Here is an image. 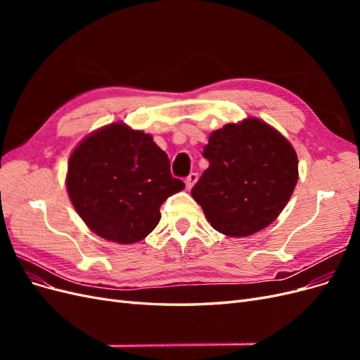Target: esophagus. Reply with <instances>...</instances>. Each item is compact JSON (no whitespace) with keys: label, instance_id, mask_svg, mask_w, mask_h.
Segmentation results:
<instances>
[{"label":"esophagus","instance_id":"esophagus-1","mask_svg":"<svg viewBox=\"0 0 360 360\" xmlns=\"http://www.w3.org/2000/svg\"><path fill=\"white\" fill-rule=\"evenodd\" d=\"M197 180H198V174H195V172L189 174V177H188L186 180H184V183H186V189L191 191V189L193 188V184L197 183Z\"/></svg>","mask_w":360,"mask_h":360}]
</instances>
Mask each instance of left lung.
<instances>
[{
  "label": "left lung",
  "instance_id": "left-lung-1",
  "mask_svg": "<svg viewBox=\"0 0 360 360\" xmlns=\"http://www.w3.org/2000/svg\"><path fill=\"white\" fill-rule=\"evenodd\" d=\"M202 156L209 168L192 188V198L214 230L230 237H248L269 226L299 179L290 141L255 117L214 130Z\"/></svg>",
  "mask_w": 360,
  "mask_h": 360
}]
</instances>
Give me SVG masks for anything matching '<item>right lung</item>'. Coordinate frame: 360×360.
<instances>
[{
  "mask_svg": "<svg viewBox=\"0 0 360 360\" xmlns=\"http://www.w3.org/2000/svg\"><path fill=\"white\" fill-rule=\"evenodd\" d=\"M66 189L81 219L105 240L141 242L160 221V205L184 183L153 136L123 122L85 136L72 151Z\"/></svg>",
  "mask_w": 360,
  "mask_h": 360,
  "instance_id": "obj_1",
  "label": "right lung"
}]
</instances>
